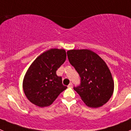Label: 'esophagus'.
Wrapping results in <instances>:
<instances>
[{
  "label": "esophagus",
  "instance_id": "esophagus-1",
  "mask_svg": "<svg viewBox=\"0 0 131 131\" xmlns=\"http://www.w3.org/2000/svg\"><path fill=\"white\" fill-rule=\"evenodd\" d=\"M68 88H73V83H69V85H68Z\"/></svg>",
  "mask_w": 131,
  "mask_h": 131
}]
</instances>
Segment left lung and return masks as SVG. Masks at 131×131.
<instances>
[{
	"mask_svg": "<svg viewBox=\"0 0 131 131\" xmlns=\"http://www.w3.org/2000/svg\"><path fill=\"white\" fill-rule=\"evenodd\" d=\"M67 54L80 77V84L74 90L82 101L92 108L106 104L114 91V82L106 63L89 49L69 50Z\"/></svg>",
	"mask_w": 131,
	"mask_h": 131,
	"instance_id": "obj_1",
	"label": "left lung"
}]
</instances>
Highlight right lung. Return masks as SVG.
I'll return each instance as SVG.
<instances>
[{
  "label": "right lung",
  "mask_w": 131,
  "mask_h": 131,
  "mask_svg": "<svg viewBox=\"0 0 131 131\" xmlns=\"http://www.w3.org/2000/svg\"><path fill=\"white\" fill-rule=\"evenodd\" d=\"M66 59L64 49H51L38 56L27 69L23 80L25 95L40 107L49 106L67 86L57 71Z\"/></svg>",
  "instance_id": "right-lung-1"
}]
</instances>
